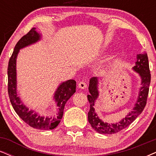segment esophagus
<instances>
[{"label": "esophagus", "instance_id": "1", "mask_svg": "<svg viewBox=\"0 0 156 156\" xmlns=\"http://www.w3.org/2000/svg\"><path fill=\"white\" fill-rule=\"evenodd\" d=\"M86 86H87V85H86V82L84 81H80L79 83H78V87L80 88H82V89H85V88H86Z\"/></svg>", "mask_w": 156, "mask_h": 156}]
</instances>
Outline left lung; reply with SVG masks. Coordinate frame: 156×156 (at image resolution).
<instances>
[{
	"instance_id": "8db88e82",
	"label": "left lung",
	"mask_w": 156,
	"mask_h": 156,
	"mask_svg": "<svg viewBox=\"0 0 156 156\" xmlns=\"http://www.w3.org/2000/svg\"><path fill=\"white\" fill-rule=\"evenodd\" d=\"M133 69L135 72L139 73V76L141 78L142 87L140 89L138 98L133 111L129 112L121 121L115 124H108L106 122H104L95 113L94 106L95 101L98 96L97 86L98 78L96 77H93L90 79V83L88 86L90 94L87 96L90 104V110L88 113V119L93 129H94V130L97 133L100 134H108V135L117 133L133 123L136 118L143 111L147 103L151 78V73H150L148 58H147L146 52L137 55L135 66L133 67Z\"/></svg>"
}]
</instances>
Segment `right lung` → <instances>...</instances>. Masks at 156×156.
Wrapping results in <instances>:
<instances>
[{"label": "right lung", "mask_w": 156, "mask_h": 156, "mask_svg": "<svg viewBox=\"0 0 156 156\" xmlns=\"http://www.w3.org/2000/svg\"><path fill=\"white\" fill-rule=\"evenodd\" d=\"M34 27L27 34L23 36L14 47L13 54L10 58L8 66V92L11 103L19 117L28 124L30 127L37 129H53L59 125L63 115L64 107L66 102L76 92V82L74 80H68L62 83L55 93L54 98L58 106V113L53 117H42L39 114L29 111L20 98L17 96L16 91V58L20 49L37 42L40 39V34L35 31Z\"/></svg>", "instance_id": "obj_1"}]
</instances>
